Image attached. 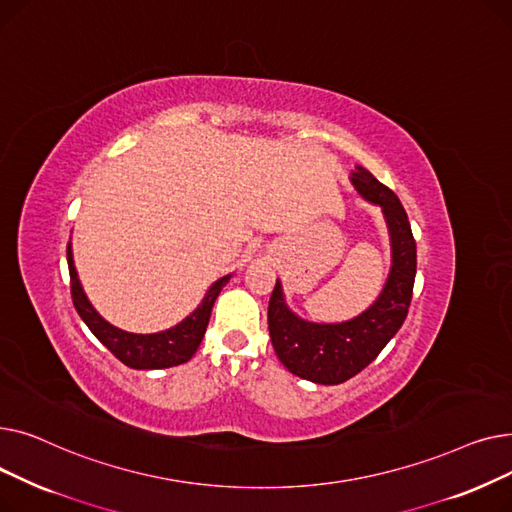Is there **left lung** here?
<instances>
[{
  "label": "left lung",
  "mask_w": 512,
  "mask_h": 512,
  "mask_svg": "<svg viewBox=\"0 0 512 512\" xmlns=\"http://www.w3.org/2000/svg\"><path fill=\"white\" fill-rule=\"evenodd\" d=\"M357 191L380 205L392 240V272L365 313L342 324H309L288 311L276 282L267 305V328L284 367L315 384H342L363 371L407 319L417 272V245L407 211L398 197L369 170L353 172Z\"/></svg>",
  "instance_id": "8db88e82"
}]
</instances>
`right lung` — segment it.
Listing matches in <instances>:
<instances>
[{"label": "right lung", "mask_w": 512, "mask_h": 512, "mask_svg": "<svg viewBox=\"0 0 512 512\" xmlns=\"http://www.w3.org/2000/svg\"><path fill=\"white\" fill-rule=\"evenodd\" d=\"M66 255H68V270H70V294L78 315L83 317L89 330L95 334V338L107 348V351L132 369H164V367L186 363L191 359L197 353L203 334L207 330L213 303L218 299L222 286L230 278L226 276L215 282L209 288L201 307L191 317H186L176 328L168 332H159V334H128L114 328L112 324H107V321L91 307L83 288H80L70 245L66 249Z\"/></svg>", "instance_id": "right-lung-1"}]
</instances>
